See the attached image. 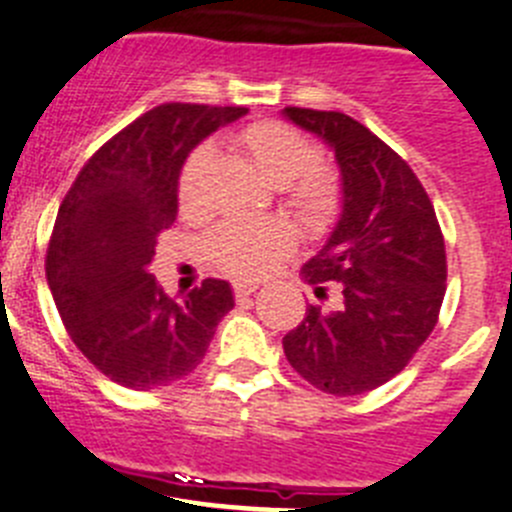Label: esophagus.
Listing matches in <instances>:
<instances>
[{
    "instance_id": "esophagus-1",
    "label": "esophagus",
    "mask_w": 512,
    "mask_h": 512,
    "mask_svg": "<svg viewBox=\"0 0 512 512\" xmlns=\"http://www.w3.org/2000/svg\"><path fill=\"white\" fill-rule=\"evenodd\" d=\"M257 290V285L252 283H234V298H237V303H245L247 298L252 296Z\"/></svg>"
}]
</instances>
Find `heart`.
I'll list each match as a JSON object with an SVG mask.
<instances>
[{
  "label": "heart",
  "instance_id": "heart-1",
  "mask_svg": "<svg viewBox=\"0 0 512 512\" xmlns=\"http://www.w3.org/2000/svg\"><path fill=\"white\" fill-rule=\"evenodd\" d=\"M229 145L245 155L262 176L280 188L283 201L306 227L324 229L339 214L342 186L331 165L321 163L311 137L280 119H257L229 137ZM211 155L196 150L183 163L178 178V206L186 216L209 209ZM296 250V232L283 219L273 222H224L206 237V257L224 275L255 280L270 273Z\"/></svg>",
  "mask_w": 512,
  "mask_h": 512
}]
</instances>
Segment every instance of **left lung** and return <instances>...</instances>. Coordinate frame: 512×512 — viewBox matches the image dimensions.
I'll return each mask as SVG.
<instances>
[{
  "label": "left lung",
  "mask_w": 512,
  "mask_h": 512,
  "mask_svg": "<svg viewBox=\"0 0 512 512\" xmlns=\"http://www.w3.org/2000/svg\"><path fill=\"white\" fill-rule=\"evenodd\" d=\"M285 117L334 147L342 219L301 267L316 303L283 336L293 370L329 395L393 380L421 349L446 293V247L426 188L393 147L342 112L285 107Z\"/></svg>",
  "instance_id": "obj_1"
}]
</instances>
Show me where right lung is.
Here are the masks:
<instances>
[{
    "label": "right lung",
    "mask_w": 512,
    "mask_h": 512,
    "mask_svg": "<svg viewBox=\"0 0 512 512\" xmlns=\"http://www.w3.org/2000/svg\"><path fill=\"white\" fill-rule=\"evenodd\" d=\"M245 114L181 101L150 109L86 160L58 209L45 255L50 293L73 344L117 385L153 390L186 377L234 308L227 280L206 278L178 303L147 267L176 222L186 155Z\"/></svg>",
    "instance_id": "obj_1"
}]
</instances>
